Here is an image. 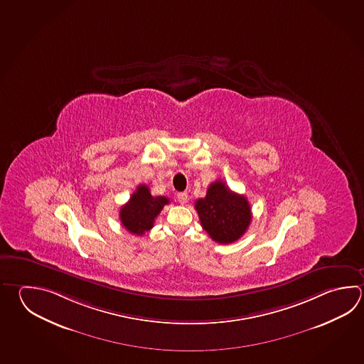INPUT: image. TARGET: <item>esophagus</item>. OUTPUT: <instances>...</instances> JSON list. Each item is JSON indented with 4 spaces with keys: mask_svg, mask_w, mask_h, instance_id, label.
<instances>
[{
    "mask_svg": "<svg viewBox=\"0 0 364 364\" xmlns=\"http://www.w3.org/2000/svg\"><path fill=\"white\" fill-rule=\"evenodd\" d=\"M176 198H178V203H181V205H186V202H188V193H186V192L178 193V196H176Z\"/></svg>",
    "mask_w": 364,
    "mask_h": 364,
    "instance_id": "esophagus-1",
    "label": "esophagus"
}]
</instances>
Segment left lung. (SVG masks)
Here are the masks:
<instances>
[{"label": "left lung", "mask_w": 364, "mask_h": 364, "mask_svg": "<svg viewBox=\"0 0 364 364\" xmlns=\"http://www.w3.org/2000/svg\"><path fill=\"white\" fill-rule=\"evenodd\" d=\"M196 210L202 228L221 245L240 240L252 220L247 198L232 192L221 180L210 184L205 198L196 200Z\"/></svg>", "instance_id": "left-lung-1"}]
</instances>
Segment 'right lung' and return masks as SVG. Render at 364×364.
Returning a JSON list of instances; mask_svg holds the SVG:
<instances>
[{
	"label": "right lung",
	"instance_id": "1",
	"mask_svg": "<svg viewBox=\"0 0 364 364\" xmlns=\"http://www.w3.org/2000/svg\"><path fill=\"white\" fill-rule=\"evenodd\" d=\"M168 202V198L162 196L153 197L149 188L140 184L132 193L129 202L121 207L119 219L131 234L143 235L154 227V220Z\"/></svg>",
	"mask_w": 364,
	"mask_h": 364
}]
</instances>
